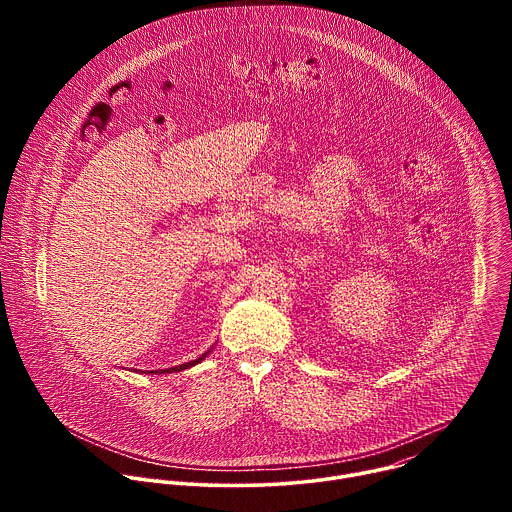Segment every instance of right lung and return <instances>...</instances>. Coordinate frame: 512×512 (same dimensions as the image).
Wrapping results in <instances>:
<instances>
[{"instance_id":"right-lung-1","label":"right lung","mask_w":512,"mask_h":512,"mask_svg":"<svg viewBox=\"0 0 512 512\" xmlns=\"http://www.w3.org/2000/svg\"><path fill=\"white\" fill-rule=\"evenodd\" d=\"M212 348H214V346H210V348H208L204 354H200L196 360H190V362L178 364V367H170V369H158V371H141V373H148V375H150V373H152V375H154V373H156V375H170V373H180V371H186V369L194 367V364L202 362V360H204V358H206V356L212 352Z\"/></svg>"}]
</instances>
